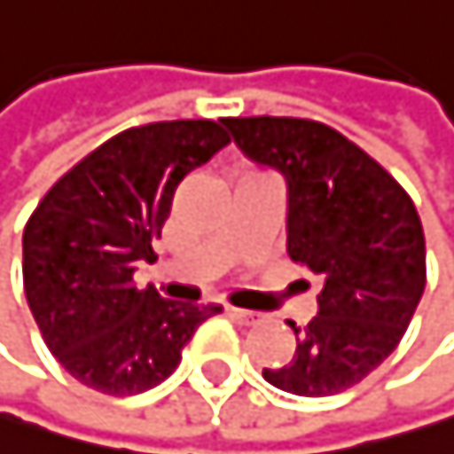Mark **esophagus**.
Instances as JSON below:
<instances>
[{
	"instance_id": "obj_1",
	"label": "esophagus",
	"mask_w": 454,
	"mask_h": 454,
	"mask_svg": "<svg viewBox=\"0 0 454 454\" xmlns=\"http://www.w3.org/2000/svg\"><path fill=\"white\" fill-rule=\"evenodd\" d=\"M225 315L234 317V320H240V323H246V326H251V323L260 320V315H254V311H246V309H237V306H225Z\"/></svg>"
}]
</instances>
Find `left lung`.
Here are the masks:
<instances>
[{
	"label": "left lung",
	"mask_w": 454,
	"mask_h": 454,
	"mask_svg": "<svg viewBox=\"0 0 454 454\" xmlns=\"http://www.w3.org/2000/svg\"><path fill=\"white\" fill-rule=\"evenodd\" d=\"M248 160L289 188L286 251L320 280L317 315L286 366L262 369L283 392L326 397L378 369L401 343L427 286L418 208L397 180L334 128L297 116H229Z\"/></svg>",
	"instance_id": "obj_1"
}]
</instances>
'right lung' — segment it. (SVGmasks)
Listing matches in <instances>:
<instances>
[{
    "label": "right lung",
    "instance_id": "add662e5",
    "mask_svg": "<svg viewBox=\"0 0 454 454\" xmlns=\"http://www.w3.org/2000/svg\"><path fill=\"white\" fill-rule=\"evenodd\" d=\"M229 134L211 120L151 122L111 137L57 180L22 234L25 297L51 355L102 395H139L171 375L183 346L220 306L165 300L134 271L183 176Z\"/></svg>",
    "mask_w": 454,
    "mask_h": 454
}]
</instances>
